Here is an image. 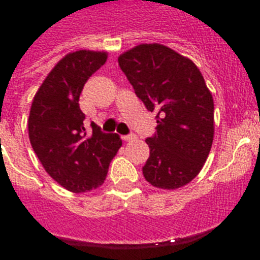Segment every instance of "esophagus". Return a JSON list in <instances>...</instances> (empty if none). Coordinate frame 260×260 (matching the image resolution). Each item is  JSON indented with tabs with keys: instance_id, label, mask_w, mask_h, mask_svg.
I'll list each match as a JSON object with an SVG mask.
<instances>
[{
	"instance_id": "obj_1",
	"label": "esophagus",
	"mask_w": 260,
	"mask_h": 260,
	"mask_svg": "<svg viewBox=\"0 0 260 260\" xmlns=\"http://www.w3.org/2000/svg\"><path fill=\"white\" fill-rule=\"evenodd\" d=\"M121 139H122V140H124V142H131V140H134V139H136V135H134V134L122 135Z\"/></svg>"
}]
</instances>
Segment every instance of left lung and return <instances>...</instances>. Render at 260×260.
I'll use <instances>...</instances> for the list:
<instances>
[{
	"label": "left lung",
	"mask_w": 260,
	"mask_h": 260,
	"mask_svg": "<svg viewBox=\"0 0 260 260\" xmlns=\"http://www.w3.org/2000/svg\"><path fill=\"white\" fill-rule=\"evenodd\" d=\"M118 64L147 110L156 113V131L146 139V181L160 189L185 186L201 171L213 142L214 104L201 71L162 44L135 47Z\"/></svg>",
	"instance_id": "obj_1"
}]
</instances>
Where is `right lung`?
Here are the masks:
<instances>
[{
  "label": "right lung",
  "mask_w": 260,
  "mask_h": 260,
  "mask_svg": "<svg viewBox=\"0 0 260 260\" xmlns=\"http://www.w3.org/2000/svg\"><path fill=\"white\" fill-rule=\"evenodd\" d=\"M106 62L105 52L75 51L52 69L30 106V146L46 171L64 189L85 193L104 183L122 142L94 122L87 132L79 95L87 79Z\"/></svg>",
  "instance_id": "1"
}]
</instances>
